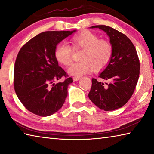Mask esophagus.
Masks as SVG:
<instances>
[{"label": "esophagus", "instance_id": "obj_1", "mask_svg": "<svg viewBox=\"0 0 154 154\" xmlns=\"http://www.w3.org/2000/svg\"><path fill=\"white\" fill-rule=\"evenodd\" d=\"M72 79H73L74 82H77V81L81 79V77H74L73 78H72Z\"/></svg>", "mask_w": 154, "mask_h": 154}]
</instances>
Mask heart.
I'll list each match as a JSON object with an SVG mask.
<instances>
[{
	"label": "heart",
	"mask_w": 154,
	"mask_h": 154,
	"mask_svg": "<svg viewBox=\"0 0 154 154\" xmlns=\"http://www.w3.org/2000/svg\"><path fill=\"white\" fill-rule=\"evenodd\" d=\"M75 48L83 49L80 56L81 61L75 63L68 70L69 73L79 77L90 71H98L105 68L110 62L113 48L107 41L99 39L95 34L89 30L75 35L72 38ZM54 56L57 61L68 66L72 62V51L70 46L65 42L56 45Z\"/></svg>",
	"instance_id": "heart-1"
}]
</instances>
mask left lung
I'll return each instance as SVG.
<instances>
[{"label":"left lung","mask_w":154,"mask_h":154,"mask_svg":"<svg viewBox=\"0 0 154 154\" xmlns=\"http://www.w3.org/2000/svg\"><path fill=\"white\" fill-rule=\"evenodd\" d=\"M90 28L105 31L113 53L107 66L98 76L108 83L93 78L88 97L102 110H116L129 100L136 88L140 72L139 57L133 43L123 33L105 25Z\"/></svg>","instance_id":"obj_1"}]
</instances>
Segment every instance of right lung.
I'll list each match as a JSON object with an SVG mask.
<instances>
[{
    "label": "right lung",
    "mask_w": 154,
    "mask_h": 154,
    "mask_svg": "<svg viewBox=\"0 0 154 154\" xmlns=\"http://www.w3.org/2000/svg\"><path fill=\"white\" fill-rule=\"evenodd\" d=\"M72 31H47L38 34L20 49L14 66V89L28 111L41 117L55 113L64 103L71 77L54 56L58 44ZM62 77L63 82L54 83Z\"/></svg>",
    "instance_id": "add662e5"
}]
</instances>
